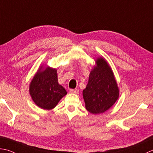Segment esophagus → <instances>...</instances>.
Returning <instances> with one entry per match:
<instances>
[{"label": "esophagus", "mask_w": 153, "mask_h": 153, "mask_svg": "<svg viewBox=\"0 0 153 153\" xmlns=\"http://www.w3.org/2000/svg\"><path fill=\"white\" fill-rule=\"evenodd\" d=\"M79 90L77 89H70V92L71 93V94H77V93H78Z\"/></svg>", "instance_id": "34e87169"}]
</instances>
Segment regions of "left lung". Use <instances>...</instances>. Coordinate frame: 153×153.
<instances>
[{
    "instance_id": "obj_1",
    "label": "left lung",
    "mask_w": 153,
    "mask_h": 153,
    "mask_svg": "<svg viewBox=\"0 0 153 153\" xmlns=\"http://www.w3.org/2000/svg\"><path fill=\"white\" fill-rule=\"evenodd\" d=\"M86 88L83 90L85 108L93 114L105 112L118 100L119 89L111 68L103 58L95 60Z\"/></svg>"
}]
</instances>
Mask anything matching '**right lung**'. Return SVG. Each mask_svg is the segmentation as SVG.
<instances>
[{"label":"right lung","instance_id":"add662e5","mask_svg":"<svg viewBox=\"0 0 153 153\" xmlns=\"http://www.w3.org/2000/svg\"><path fill=\"white\" fill-rule=\"evenodd\" d=\"M30 95L35 104L40 108H54L67 91L59 85L57 70L47 66L40 68L32 79L29 87Z\"/></svg>","mask_w":153,"mask_h":153}]
</instances>
